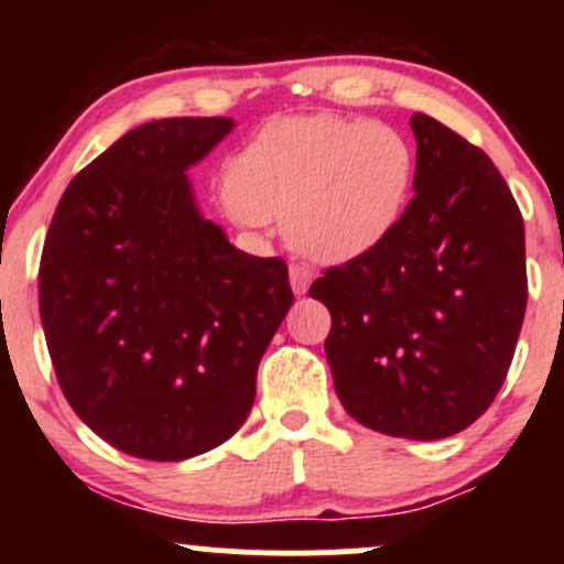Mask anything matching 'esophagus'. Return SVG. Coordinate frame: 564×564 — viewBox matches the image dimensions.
<instances>
[{"instance_id":"1","label":"esophagus","mask_w":564,"mask_h":564,"mask_svg":"<svg viewBox=\"0 0 564 564\" xmlns=\"http://www.w3.org/2000/svg\"><path fill=\"white\" fill-rule=\"evenodd\" d=\"M313 268L304 262H291L289 268V281H291V289L296 291V294H304V291L310 289V283H313Z\"/></svg>"}]
</instances>
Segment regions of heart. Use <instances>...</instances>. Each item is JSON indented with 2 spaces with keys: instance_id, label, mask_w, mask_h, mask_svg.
Returning a JSON list of instances; mask_svg holds the SVG:
<instances>
[{
  "instance_id": "1",
  "label": "heart",
  "mask_w": 564,
  "mask_h": 564,
  "mask_svg": "<svg viewBox=\"0 0 564 564\" xmlns=\"http://www.w3.org/2000/svg\"><path fill=\"white\" fill-rule=\"evenodd\" d=\"M416 153L371 119L302 116L268 124L228 172L225 212L241 228L286 217L291 243L323 262L377 249L403 219Z\"/></svg>"
}]
</instances>
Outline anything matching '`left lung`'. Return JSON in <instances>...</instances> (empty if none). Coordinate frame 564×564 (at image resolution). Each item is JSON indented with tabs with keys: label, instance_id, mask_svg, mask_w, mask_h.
<instances>
[{
	"label": "left lung",
	"instance_id": "8db88e82",
	"mask_svg": "<svg viewBox=\"0 0 564 564\" xmlns=\"http://www.w3.org/2000/svg\"><path fill=\"white\" fill-rule=\"evenodd\" d=\"M416 183L377 249L310 286L332 313L326 358L341 405L368 430L440 440L488 411L528 304L525 228L480 148L411 116Z\"/></svg>",
	"mask_w": 564,
	"mask_h": 564
}]
</instances>
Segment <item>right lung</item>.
I'll return each instance as SVG.
<instances>
[{
    "mask_svg": "<svg viewBox=\"0 0 564 564\" xmlns=\"http://www.w3.org/2000/svg\"><path fill=\"white\" fill-rule=\"evenodd\" d=\"M232 119L134 127L70 180L39 264L57 384L95 435L183 462L236 435L294 294L281 257L236 249L200 217L187 166Z\"/></svg>",
    "mask_w": 564,
    "mask_h": 564,
    "instance_id": "right-lung-1",
    "label": "right lung"
}]
</instances>
